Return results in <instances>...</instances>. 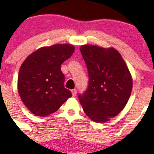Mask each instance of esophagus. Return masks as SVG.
Returning a JSON list of instances; mask_svg holds the SVG:
<instances>
[{
	"label": "esophagus",
	"mask_w": 154,
	"mask_h": 154,
	"mask_svg": "<svg viewBox=\"0 0 154 154\" xmlns=\"http://www.w3.org/2000/svg\"><path fill=\"white\" fill-rule=\"evenodd\" d=\"M71 93H72L73 97H75L77 95V90L76 89H72L71 90Z\"/></svg>",
	"instance_id": "34e87169"
}]
</instances>
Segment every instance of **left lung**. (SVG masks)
<instances>
[{
    "label": "left lung",
    "instance_id": "obj_1",
    "mask_svg": "<svg viewBox=\"0 0 154 154\" xmlns=\"http://www.w3.org/2000/svg\"><path fill=\"white\" fill-rule=\"evenodd\" d=\"M86 65L88 84L78 95L84 112L97 123L108 122L127 104L133 87L128 68L114 48L86 45L80 48Z\"/></svg>",
    "mask_w": 154,
    "mask_h": 154
}]
</instances>
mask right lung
I'll list each match as a JSON object with an SVG mask.
<instances>
[{
    "mask_svg": "<svg viewBox=\"0 0 154 154\" xmlns=\"http://www.w3.org/2000/svg\"><path fill=\"white\" fill-rule=\"evenodd\" d=\"M74 51L71 45H54L37 50L20 68L19 95L27 109L37 116H46L60 109L72 94L65 88L61 65Z\"/></svg>",
    "mask_w": 154,
    "mask_h": 154,
    "instance_id": "right-lung-1",
    "label": "right lung"
}]
</instances>
